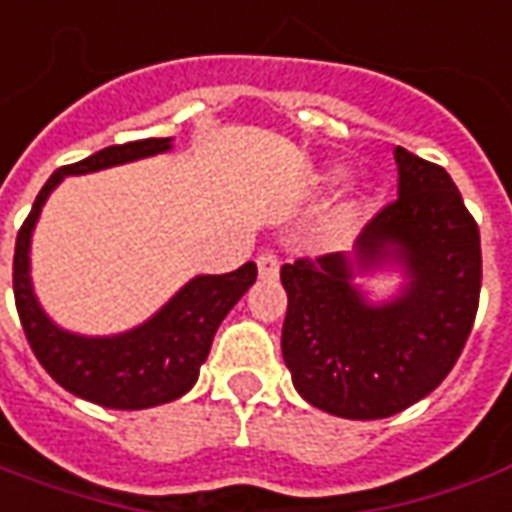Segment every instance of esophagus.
I'll return each instance as SVG.
<instances>
[{"label": "esophagus", "instance_id": "34e87169", "mask_svg": "<svg viewBox=\"0 0 512 512\" xmlns=\"http://www.w3.org/2000/svg\"><path fill=\"white\" fill-rule=\"evenodd\" d=\"M256 264H259V275H262V278H267V281H273V278H278L281 262H278V256H275V253H270V250H264V253H259V259H256Z\"/></svg>", "mask_w": 512, "mask_h": 512}]
</instances>
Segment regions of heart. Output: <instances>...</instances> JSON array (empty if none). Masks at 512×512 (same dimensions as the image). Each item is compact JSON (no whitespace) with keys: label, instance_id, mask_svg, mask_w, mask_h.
Listing matches in <instances>:
<instances>
[{"label":"heart","instance_id":"obj_1","mask_svg":"<svg viewBox=\"0 0 512 512\" xmlns=\"http://www.w3.org/2000/svg\"><path fill=\"white\" fill-rule=\"evenodd\" d=\"M328 179H331V181H333V179H339V173H331V176H328Z\"/></svg>","mask_w":512,"mask_h":512}]
</instances>
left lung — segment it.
Here are the masks:
<instances>
[{"instance_id": "left-lung-1", "label": "left lung", "mask_w": 512, "mask_h": 512, "mask_svg": "<svg viewBox=\"0 0 512 512\" xmlns=\"http://www.w3.org/2000/svg\"><path fill=\"white\" fill-rule=\"evenodd\" d=\"M400 195L372 217L353 256L281 267L289 297L281 353L297 394L342 419H386L447 378L480 306V228L441 165L397 146ZM400 263L409 284L372 307L355 272Z\"/></svg>"}]
</instances>
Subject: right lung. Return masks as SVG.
Segmentation results:
<instances>
[{
    "mask_svg": "<svg viewBox=\"0 0 512 512\" xmlns=\"http://www.w3.org/2000/svg\"><path fill=\"white\" fill-rule=\"evenodd\" d=\"M170 148V137H148L110 146L93 157L54 170L38 192L32 212L18 228L13 256V295L32 353L65 391L115 411H140L179 400L195 386L220 322L256 281V264L226 275H198L173 295L148 322L118 336H76L57 328L32 292L30 239L49 192L76 173L112 168L154 157Z\"/></svg>",
    "mask_w": 512,
    "mask_h": 512,
    "instance_id": "add662e5",
    "label": "right lung"
}]
</instances>
